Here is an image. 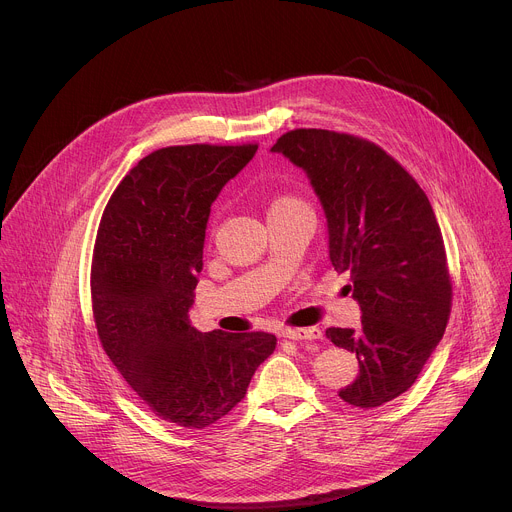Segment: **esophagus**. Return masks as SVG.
Segmentation results:
<instances>
[{
	"mask_svg": "<svg viewBox=\"0 0 512 512\" xmlns=\"http://www.w3.org/2000/svg\"><path fill=\"white\" fill-rule=\"evenodd\" d=\"M281 336L283 338H289V340H318L322 338V330L320 328H285L281 330Z\"/></svg>",
	"mask_w": 512,
	"mask_h": 512,
	"instance_id": "esophagus-1",
	"label": "esophagus"
}]
</instances>
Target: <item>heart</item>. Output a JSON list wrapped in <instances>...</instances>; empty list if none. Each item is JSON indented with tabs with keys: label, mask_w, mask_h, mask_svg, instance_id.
Wrapping results in <instances>:
<instances>
[{
	"label": "heart",
	"mask_w": 512,
	"mask_h": 512,
	"mask_svg": "<svg viewBox=\"0 0 512 512\" xmlns=\"http://www.w3.org/2000/svg\"><path fill=\"white\" fill-rule=\"evenodd\" d=\"M294 204H300V202L294 198H279L271 208H283V206H294Z\"/></svg>",
	"instance_id": "b5f03b06"
}]
</instances>
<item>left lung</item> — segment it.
I'll use <instances>...</instances> for the list:
<instances>
[{"mask_svg": "<svg viewBox=\"0 0 512 512\" xmlns=\"http://www.w3.org/2000/svg\"><path fill=\"white\" fill-rule=\"evenodd\" d=\"M302 168L326 218L328 257L348 271L360 328L326 336L358 358L338 391L371 409L405 393L446 332L452 285L433 208L419 184L379 145L326 129L287 131L271 148Z\"/></svg>", "mask_w": 512, "mask_h": 512, "instance_id": "left-lung-1", "label": "left lung"}]
</instances>
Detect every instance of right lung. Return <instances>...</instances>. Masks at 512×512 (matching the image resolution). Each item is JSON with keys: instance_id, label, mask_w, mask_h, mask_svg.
I'll return each instance as SVG.
<instances>
[{"instance_id": "right-lung-1", "label": "right lung", "mask_w": 512, "mask_h": 512, "mask_svg": "<svg viewBox=\"0 0 512 512\" xmlns=\"http://www.w3.org/2000/svg\"><path fill=\"white\" fill-rule=\"evenodd\" d=\"M257 145H176L143 158L105 206L91 271L101 344L160 419L204 429L247 393L269 332L190 322L210 206Z\"/></svg>"}]
</instances>
